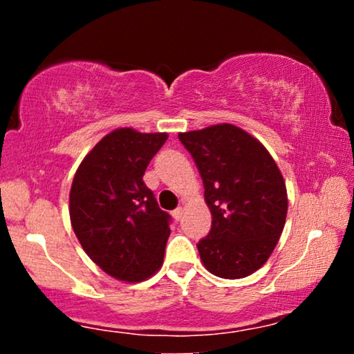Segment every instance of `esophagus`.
<instances>
[{
    "instance_id": "34e87169",
    "label": "esophagus",
    "mask_w": 354,
    "mask_h": 354,
    "mask_svg": "<svg viewBox=\"0 0 354 354\" xmlns=\"http://www.w3.org/2000/svg\"><path fill=\"white\" fill-rule=\"evenodd\" d=\"M182 207H177V209H174L172 211V216H174V219L176 221H180L182 219Z\"/></svg>"
}]
</instances>
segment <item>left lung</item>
<instances>
[{"label":"left lung","instance_id":"left-lung-1","mask_svg":"<svg viewBox=\"0 0 354 354\" xmlns=\"http://www.w3.org/2000/svg\"><path fill=\"white\" fill-rule=\"evenodd\" d=\"M205 185L211 230L198 253L211 274L243 279L263 266L287 219L282 172L264 145L232 124L178 133Z\"/></svg>","mask_w":354,"mask_h":354}]
</instances>
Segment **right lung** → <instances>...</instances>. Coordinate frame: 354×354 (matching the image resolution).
I'll use <instances>...</instances> for the list:
<instances>
[{"instance_id":"obj_1","label":"right lung","mask_w":354,"mask_h":354,"mask_svg":"<svg viewBox=\"0 0 354 354\" xmlns=\"http://www.w3.org/2000/svg\"><path fill=\"white\" fill-rule=\"evenodd\" d=\"M167 133L115 129L77 169L69 193L71 224L82 248L111 277L142 282L159 270L171 216L159 209L143 176Z\"/></svg>"}]
</instances>
